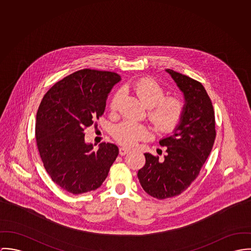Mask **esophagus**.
I'll use <instances>...</instances> for the list:
<instances>
[{
  "label": "esophagus",
  "mask_w": 251,
  "mask_h": 251,
  "mask_svg": "<svg viewBox=\"0 0 251 251\" xmlns=\"http://www.w3.org/2000/svg\"><path fill=\"white\" fill-rule=\"evenodd\" d=\"M130 152V149H128V148H125V147H121V148H119V154H120V156H125L127 153H129Z\"/></svg>",
  "instance_id": "esophagus-1"
}]
</instances>
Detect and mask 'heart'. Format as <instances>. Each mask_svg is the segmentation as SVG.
I'll use <instances>...</instances> for the list:
<instances>
[{
	"label": "heart",
	"instance_id": "obj_1",
	"mask_svg": "<svg viewBox=\"0 0 251 251\" xmlns=\"http://www.w3.org/2000/svg\"><path fill=\"white\" fill-rule=\"evenodd\" d=\"M129 87L148 108V118L156 130L162 133H170L178 127L184 114V103L180 98L175 96L165 98V88L151 78L139 79L130 84ZM121 96V90L113 94L110 104L112 111L117 109ZM113 136L120 144L134 146L139 140L148 139L149 132L143 124L128 119L115 127Z\"/></svg>",
	"mask_w": 251,
	"mask_h": 251
}]
</instances>
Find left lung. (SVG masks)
Listing matches in <instances>:
<instances>
[{
	"label": "left lung",
	"mask_w": 251,
	"mask_h": 251,
	"mask_svg": "<svg viewBox=\"0 0 251 251\" xmlns=\"http://www.w3.org/2000/svg\"><path fill=\"white\" fill-rule=\"evenodd\" d=\"M184 94V114L170 137L160 140L167 146L163 161L145 153V165L138 172L139 183L148 195L167 199L181 195L198 176L209 157L215 139V112L201 83L166 69Z\"/></svg>",
	"instance_id": "8db88e82"
}]
</instances>
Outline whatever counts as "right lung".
Instances as JSON below:
<instances>
[{"label": "right lung", "mask_w": 251, "mask_h": 251, "mask_svg": "<svg viewBox=\"0 0 251 251\" xmlns=\"http://www.w3.org/2000/svg\"><path fill=\"white\" fill-rule=\"evenodd\" d=\"M121 77L110 71L82 69L54 84L36 113L35 139L47 173L73 195L98 189L118 155L102 142L97 151L84 141V129L104 113L113 85Z\"/></svg>", "instance_id": "right-lung-1"}]
</instances>
